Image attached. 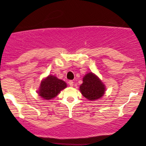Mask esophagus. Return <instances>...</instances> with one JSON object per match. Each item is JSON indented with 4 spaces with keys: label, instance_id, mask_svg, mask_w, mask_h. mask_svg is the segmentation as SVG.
<instances>
[{
    "label": "esophagus",
    "instance_id": "34e87169",
    "mask_svg": "<svg viewBox=\"0 0 146 146\" xmlns=\"http://www.w3.org/2000/svg\"><path fill=\"white\" fill-rule=\"evenodd\" d=\"M68 84H69V85L71 86V87H72V86H74V82L72 81H70L68 82Z\"/></svg>",
    "mask_w": 146,
    "mask_h": 146
}]
</instances>
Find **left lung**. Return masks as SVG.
<instances>
[{
    "instance_id": "1",
    "label": "left lung",
    "mask_w": 146,
    "mask_h": 146,
    "mask_svg": "<svg viewBox=\"0 0 146 146\" xmlns=\"http://www.w3.org/2000/svg\"><path fill=\"white\" fill-rule=\"evenodd\" d=\"M81 94L89 100H95L102 97L105 91L104 85L92 72L87 74L83 79V84L80 86Z\"/></svg>"
}]
</instances>
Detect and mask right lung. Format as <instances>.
<instances>
[{
	"label": "right lung",
	"mask_w": 146,
	"mask_h": 146,
	"mask_svg": "<svg viewBox=\"0 0 146 146\" xmlns=\"http://www.w3.org/2000/svg\"><path fill=\"white\" fill-rule=\"evenodd\" d=\"M66 87L67 84L65 81L50 75L42 81L38 92L43 99L51 100L57 96L58 94Z\"/></svg>",
	"instance_id": "right-lung-1"
}]
</instances>
